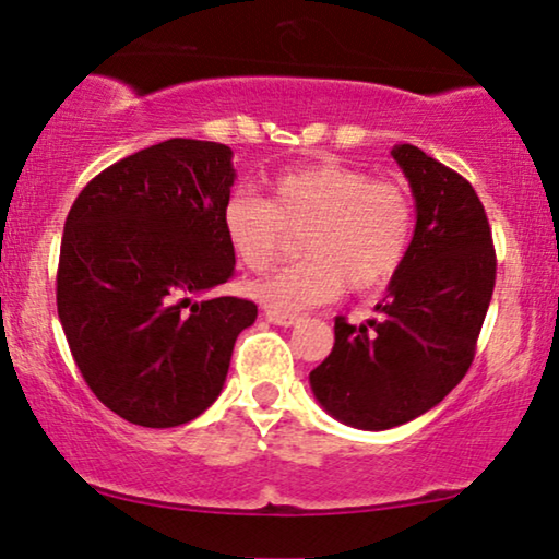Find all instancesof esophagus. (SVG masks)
I'll use <instances>...</instances> for the list:
<instances>
[{
	"mask_svg": "<svg viewBox=\"0 0 559 559\" xmlns=\"http://www.w3.org/2000/svg\"><path fill=\"white\" fill-rule=\"evenodd\" d=\"M264 318L270 320V323L282 325V328H293V325L300 323V316H293V312H280V310H272V308L264 312Z\"/></svg>",
	"mask_w": 559,
	"mask_h": 559,
	"instance_id": "34e87169",
	"label": "esophagus"
}]
</instances>
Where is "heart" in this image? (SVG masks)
I'll return each instance as SVG.
<instances>
[{"instance_id": "heart-1", "label": "heart", "mask_w": 559, "mask_h": 559, "mask_svg": "<svg viewBox=\"0 0 559 559\" xmlns=\"http://www.w3.org/2000/svg\"><path fill=\"white\" fill-rule=\"evenodd\" d=\"M221 228L236 262L266 272L300 234L308 259L254 285L266 308L300 312L331 302L343 289L366 293L389 282L415 234V203L400 182L373 180L358 167L318 163L295 167L266 186V198L231 193Z\"/></svg>"}]
</instances>
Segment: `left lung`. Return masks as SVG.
<instances>
[{"mask_svg": "<svg viewBox=\"0 0 559 559\" xmlns=\"http://www.w3.org/2000/svg\"><path fill=\"white\" fill-rule=\"evenodd\" d=\"M392 157L415 195L409 251L377 305L381 318H335L333 350L310 371L320 407L358 430L409 423L461 384L496 282L491 226L471 182L415 144H396Z\"/></svg>", "mask_w": 559, "mask_h": 559, "instance_id": "obj_1", "label": "left lung"}]
</instances>
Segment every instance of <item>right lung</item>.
Segmentation results:
<instances>
[{"label": "right lung", "instance_id": "1", "mask_svg": "<svg viewBox=\"0 0 559 559\" xmlns=\"http://www.w3.org/2000/svg\"><path fill=\"white\" fill-rule=\"evenodd\" d=\"M231 147L167 140L98 173L68 211L58 318L91 392L127 423L186 425L216 402L257 305L203 293L234 277L221 228Z\"/></svg>", "mask_w": 559, "mask_h": 559}]
</instances>
